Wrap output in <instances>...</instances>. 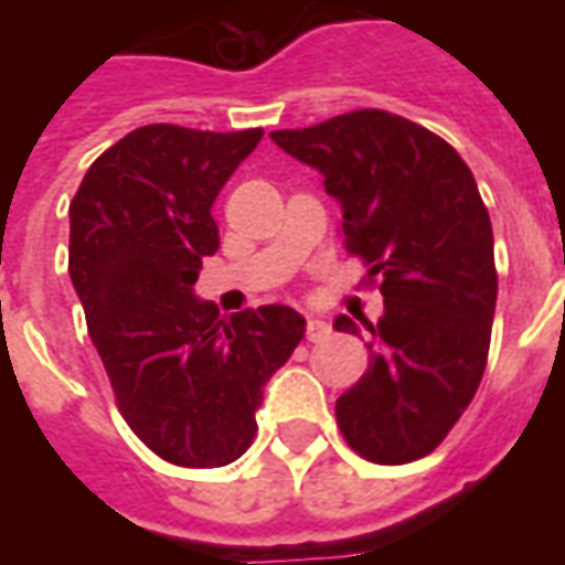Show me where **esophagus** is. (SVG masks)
<instances>
[{"instance_id": "1", "label": "esophagus", "mask_w": 565, "mask_h": 565, "mask_svg": "<svg viewBox=\"0 0 565 565\" xmlns=\"http://www.w3.org/2000/svg\"><path fill=\"white\" fill-rule=\"evenodd\" d=\"M332 327L327 320L320 318H308L306 320V339L308 342H323V339H330Z\"/></svg>"}]
</instances>
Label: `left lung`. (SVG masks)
<instances>
[{"label":"left lung","mask_w":565,"mask_h":565,"mask_svg":"<svg viewBox=\"0 0 565 565\" xmlns=\"http://www.w3.org/2000/svg\"><path fill=\"white\" fill-rule=\"evenodd\" d=\"M269 136L323 174L344 247L384 296L379 323L363 320L369 369L335 403L344 441L381 466L420 460L469 408L490 351L497 263L472 172L436 132L379 108ZM332 327L360 332L348 315Z\"/></svg>","instance_id":"1"}]
</instances>
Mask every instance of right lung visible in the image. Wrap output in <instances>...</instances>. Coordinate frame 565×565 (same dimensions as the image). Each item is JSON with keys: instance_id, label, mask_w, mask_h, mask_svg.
<instances>
[{"instance_id": "add662e5", "label": "right lung", "mask_w": 565, "mask_h": 565, "mask_svg": "<svg viewBox=\"0 0 565 565\" xmlns=\"http://www.w3.org/2000/svg\"><path fill=\"white\" fill-rule=\"evenodd\" d=\"M263 129H132L93 162L68 205V275L117 408L157 457L214 469L257 436L263 387L306 335L287 306L217 318L193 294L221 247L211 205Z\"/></svg>"}]
</instances>
